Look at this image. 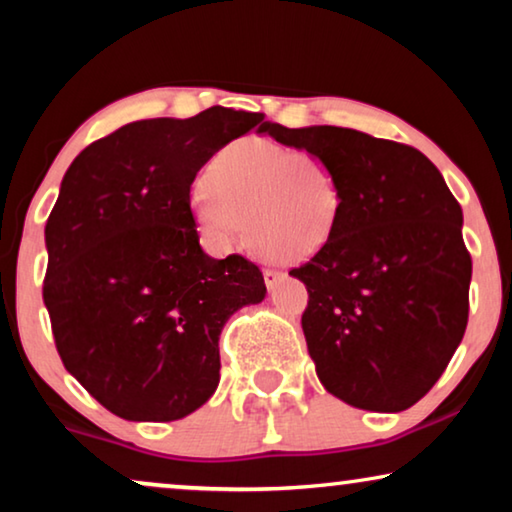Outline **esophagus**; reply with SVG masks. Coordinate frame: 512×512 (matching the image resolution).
Returning a JSON list of instances; mask_svg holds the SVG:
<instances>
[{
    "label": "esophagus",
    "mask_w": 512,
    "mask_h": 512,
    "mask_svg": "<svg viewBox=\"0 0 512 512\" xmlns=\"http://www.w3.org/2000/svg\"><path fill=\"white\" fill-rule=\"evenodd\" d=\"M263 279H265V286H268V289L272 291L279 282H282L284 275H282V272H277V270H263Z\"/></svg>",
    "instance_id": "34e87169"
}]
</instances>
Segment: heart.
<instances>
[{"label":"heart","instance_id":"b5f03b06","mask_svg":"<svg viewBox=\"0 0 512 512\" xmlns=\"http://www.w3.org/2000/svg\"><path fill=\"white\" fill-rule=\"evenodd\" d=\"M202 233L219 249L251 240L263 254L300 263L331 242L342 193L324 160L268 139L228 144L191 191Z\"/></svg>","mask_w":512,"mask_h":512}]
</instances>
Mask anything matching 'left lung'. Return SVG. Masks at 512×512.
<instances>
[{
  "label": "left lung",
  "instance_id": "8db88e82",
  "mask_svg": "<svg viewBox=\"0 0 512 512\" xmlns=\"http://www.w3.org/2000/svg\"><path fill=\"white\" fill-rule=\"evenodd\" d=\"M263 130L324 160L340 184L338 230L289 272L310 293L303 333L321 384L354 408L408 410L468 324L473 265L459 202L412 146L335 125Z\"/></svg>",
  "mask_w": 512,
  "mask_h": 512
}]
</instances>
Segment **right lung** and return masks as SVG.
Masks as SVG:
<instances>
[{"mask_svg": "<svg viewBox=\"0 0 512 512\" xmlns=\"http://www.w3.org/2000/svg\"><path fill=\"white\" fill-rule=\"evenodd\" d=\"M263 114L146 118L86 146L46 221L44 303L69 375L128 422H174L219 387V335L265 298L263 272L200 247L191 184Z\"/></svg>", "mask_w": 512, "mask_h": 512, "instance_id": "obj_1", "label": "right lung"}]
</instances>
